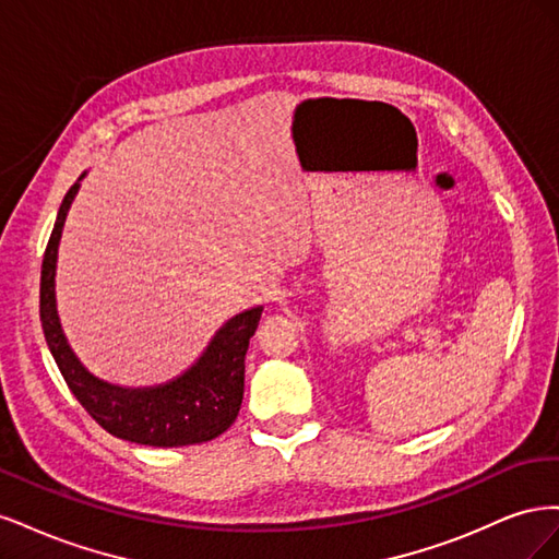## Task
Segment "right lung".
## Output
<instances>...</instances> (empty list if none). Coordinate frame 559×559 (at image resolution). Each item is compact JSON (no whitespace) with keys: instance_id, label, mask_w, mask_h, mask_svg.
Listing matches in <instances>:
<instances>
[{"instance_id":"obj_1","label":"right lung","mask_w":559,"mask_h":559,"mask_svg":"<svg viewBox=\"0 0 559 559\" xmlns=\"http://www.w3.org/2000/svg\"><path fill=\"white\" fill-rule=\"evenodd\" d=\"M83 179V175L79 177ZM79 181L67 191L41 263L39 317L46 345L60 373L86 413L111 436L154 448H179L222 436L240 413L245 394V354L263 308L228 319L200 359L179 378L158 386H118L86 370L62 333L56 308V263L62 226Z\"/></svg>"}]
</instances>
